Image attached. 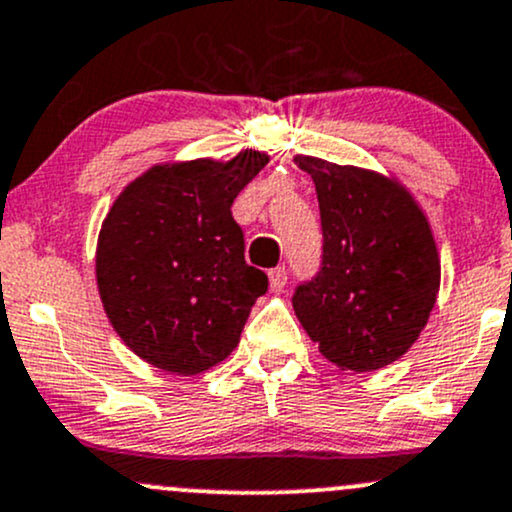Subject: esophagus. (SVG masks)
Returning <instances> with one entry per match:
<instances>
[{
    "mask_svg": "<svg viewBox=\"0 0 512 512\" xmlns=\"http://www.w3.org/2000/svg\"><path fill=\"white\" fill-rule=\"evenodd\" d=\"M286 269L284 267H274L269 269V289L272 291H282L286 286Z\"/></svg>",
    "mask_w": 512,
    "mask_h": 512,
    "instance_id": "1",
    "label": "esophagus"
}]
</instances>
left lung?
<instances>
[{
  "label": "left lung",
  "instance_id": "1",
  "mask_svg": "<svg viewBox=\"0 0 512 512\" xmlns=\"http://www.w3.org/2000/svg\"><path fill=\"white\" fill-rule=\"evenodd\" d=\"M318 194L323 255L294 311L320 355L372 372L406 355L440 289V257L413 196L379 172L294 157Z\"/></svg>",
  "mask_w": 512,
  "mask_h": 512
}]
</instances>
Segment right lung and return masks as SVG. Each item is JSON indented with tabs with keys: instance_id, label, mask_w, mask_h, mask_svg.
Here are the masks:
<instances>
[{
	"instance_id": "obj_1",
	"label": "right lung",
	"mask_w": 512,
	"mask_h": 512,
	"mask_svg": "<svg viewBox=\"0 0 512 512\" xmlns=\"http://www.w3.org/2000/svg\"><path fill=\"white\" fill-rule=\"evenodd\" d=\"M269 162L243 150L228 162L155 165L123 189L97 245L104 311L140 359L192 376L223 362L267 274L245 262L230 206Z\"/></svg>"
}]
</instances>
